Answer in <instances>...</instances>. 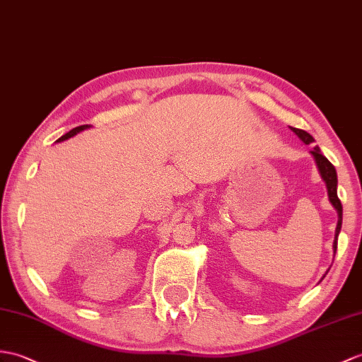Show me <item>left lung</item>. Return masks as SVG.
I'll return each mask as SVG.
<instances>
[{
    "mask_svg": "<svg viewBox=\"0 0 362 362\" xmlns=\"http://www.w3.org/2000/svg\"><path fill=\"white\" fill-rule=\"evenodd\" d=\"M291 131L295 132L296 136L305 143V145H310V143L315 141V139L310 136L307 131H302V129H298V128H291ZM310 153H312V156L315 157V162H316V166L319 170V174H321L322 180L325 182L327 192H329V200L332 202V205L334 206L336 211H338V225H336L334 240H333V251L336 253V248H338V236H339L341 225H342V205H341V200L338 197V175H336L334 166L329 160H327L325 156H322L319 146H315L312 151H310Z\"/></svg>",
    "mask_w": 362,
    "mask_h": 362,
    "instance_id": "obj_1",
    "label": "left lung"
}]
</instances>
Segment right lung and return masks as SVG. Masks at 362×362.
<instances>
[{"mask_svg":"<svg viewBox=\"0 0 362 362\" xmlns=\"http://www.w3.org/2000/svg\"><path fill=\"white\" fill-rule=\"evenodd\" d=\"M89 128V124H81V126H77V128H74V129H71L69 132H66L64 136H62L60 139H58L57 141H63V140H67V139H71V137H74V136H77L78 132H81V131H85V129H88Z\"/></svg>","mask_w":362,"mask_h":362,"instance_id":"obj_1","label":"right lung"}]
</instances>
